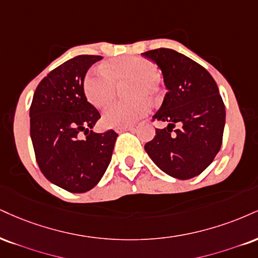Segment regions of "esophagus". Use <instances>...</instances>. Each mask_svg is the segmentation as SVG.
<instances>
[{
  "mask_svg": "<svg viewBox=\"0 0 258 258\" xmlns=\"http://www.w3.org/2000/svg\"><path fill=\"white\" fill-rule=\"evenodd\" d=\"M133 126H126V127H119V128H115V132L121 133V132H125V131H133Z\"/></svg>",
  "mask_w": 258,
  "mask_h": 258,
  "instance_id": "esophagus-1",
  "label": "esophagus"
}]
</instances>
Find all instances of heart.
Returning <instances> with one entry per match:
<instances>
[{
    "mask_svg": "<svg viewBox=\"0 0 258 258\" xmlns=\"http://www.w3.org/2000/svg\"><path fill=\"white\" fill-rule=\"evenodd\" d=\"M157 70L153 62L142 57L125 56L110 61L104 70L95 68L86 74L83 83L84 94L96 108H102L114 98L116 84H128V95L135 97L127 102H114L103 111L102 120L105 126L126 127L142 119L149 110L145 97L157 96Z\"/></svg>",
    "mask_w": 258,
    "mask_h": 258,
    "instance_id": "b5f03b06",
    "label": "heart"
}]
</instances>
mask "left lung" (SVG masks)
Listing matches in <instances>:
<instances>
[{"mask_svg": "<svg viewBox=\"0 0 258 258\" xmlns=\"http://www.w3.org/2000/svg\"><path fill=\"white\" fill-rule=\"evenodd\" d=\"M142 55L159 66L168 90L153 116L168 125L156 130L145 151L173 178L197 176L213 162L222 144L226 110L218 85L206 68L173 49L160 48ZM175 123L179 125L176 130Z\"/></svg>", "mask_w": 258, "mask_h": 258, "instance_id": "8db88e82", "label": "left lung"}]
</instances>
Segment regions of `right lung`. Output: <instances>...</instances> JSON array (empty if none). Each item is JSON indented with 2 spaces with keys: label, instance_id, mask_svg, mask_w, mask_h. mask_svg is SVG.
<instances>
[{
  "label": "right lung",
  "instance_id": "obj_1",
  "mask_svg": "<svg viewBox=\"0 0 258 258\" xmlns=\"http://www.w3.org/2000/svg\"><path fill=\"white\" fill-rule=\"evenodd\" d=\"M99 60L97 55H79L55 68L38 84L30 108L31 139L40 170L73 194L98 184L117 137L113 130L92 131L101 115L86 99L83 83Z\"/></svg>",
  "mask_w": 258,
  "mask_h": 258
}]
</instances>
